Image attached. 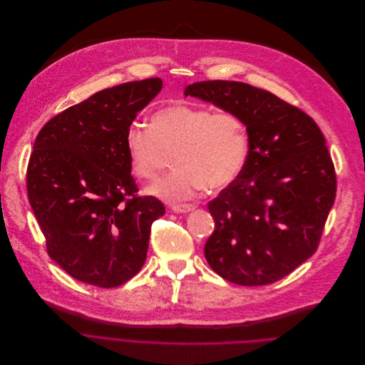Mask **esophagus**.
<instances>
[{
    "instance_id": "1",
    "label": "esophagus",
    "mask_w": 365,
    "mask_h": 365,
    "mask_svg": "<svg viewBox=\"0 0 365 365\" xmlns=\"http://www.w3.org/2000/svg\"><path fill=\"white\" fill-rule=\"evenodd\" d=\"M197 205L195 204H173L171 210L174 212H190L192 210H195Z\"/></svg>"
}]
</instances>
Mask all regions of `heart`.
<instances>
[{"label": "heart", "instance_id": "obj_1", "mask_svg": "<svg viewBox=\"0 0 365 365\" xmlns=\"http://www.w3.org/2000/svg\"><path fill=\"white\" fill-rule=\"evenodd\" d=\"M132 174L154 180L173 154L175 170L158 180L147 192L181 201L201 190L218 191L233 184L249 155V135L243 120L229 112L174 103L158 109L150 128L132 123L125 133Z\"/></svg>", "mask_w": 365, "mask_h": 365}]
</instances>
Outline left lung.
<instances>
[{
    "label": "left lung",
    "instance_id": "8db88e82",
    "mask_svg": "<svg viewBox=\"0 0 365 365\" xmlns=\"http://www.w3.org/2000/svg\"><path fill=\"white\" fill-rule=\"evenodd\" d=\"M184 95L239 116L249 135L242 174L207 205L214 218L204 246L210 267L242 286L287 276L317 252L335 201L321 129L299 108L247 83L197 82Z\"/></svg>",
    "mask_w": 365,
    "mask_h": 365
}]
</instances>
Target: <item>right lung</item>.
Here are the masks:
<instances>
[{"label": "right lung", "instance_id": "obj_1", "mask_svg": "<svg viewBox=\"0 0 365 365\" xmlns=\"http://www.w3.org/2000/svg\"><path fill=\"white\" fill-rule=\"evenodd\" d=\"M163 89L158 78L101 91L51 118L27 167L30 205L48 256L71 277L116 287L147 259L164 204L139 197L125 133Z\"/></svg>", "mask_w": 365, "mask_h": 365}]
</instances>
